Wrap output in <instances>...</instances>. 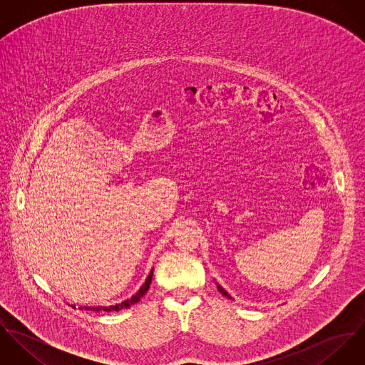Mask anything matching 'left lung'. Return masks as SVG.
Returning a JSON list of instances; mask_svg holds the SVG:
<instances>
[{
	"instance_id": "left-lung-1",
	"label": "left lung",
	"mask_w": 365,
	"mask_h": 365,
	"mask_svg": "<svg viewBox=\"0 0 365 365\" xmlns=\"http://www.w3.org/2000/svg\"><path fill=\"white\" fill-rule=\"evenodd\" d=\"M217 288H219V291H220V292H222V295H225V297H227V298H230V295H229V294H227V292H226V291H225V289H223V288H222V287H219V285H217Z\"/></svg>"
}]
</instances>
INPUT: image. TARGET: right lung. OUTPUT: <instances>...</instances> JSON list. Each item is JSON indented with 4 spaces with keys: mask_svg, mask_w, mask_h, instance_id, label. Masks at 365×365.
<instances>
[{
    "mask_svg": "<svg viewBox=\"0 0 365 365\" xmlns=\"http://www.w3.org/2000/svg\"><path fill=\"white\" fill-rule=\"evenodd\" d=\"M152 278H153V271H150V274H149V277L146 278V282L142 285V288L139 289V292H136V295H133L130 299H128V301H125V302H122V304H118V305H115V307H97V308H87L86 307V309L87 311H105V312H112V311H122V309H126V308H129L130 305H133V304H136L138 301H140V298L148 292V289L150 288V284H152Z\"/></svg>",
    "mask_w": 365,
    "mask_h": 365,
    "instance_id": "1",
    "label": "right lung"
}]
</instances>
